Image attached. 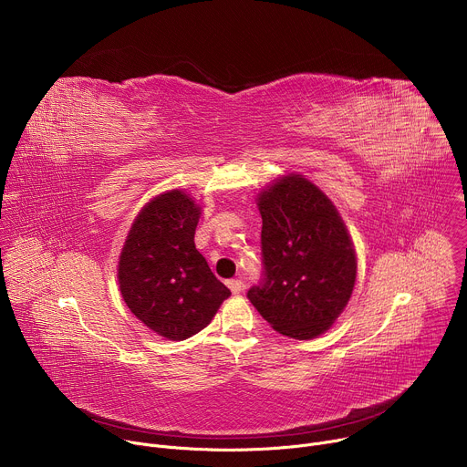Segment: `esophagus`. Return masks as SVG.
I'll return each instance as SVG.
<instances>
[{"label":"esophagus","instance_id":"esophagus-1","mask_svg":"<svg viewBox=\"0 0 467 467\" xmlns=\"http://www.w3.org/2000/svg\"><path fill=\"white\" fill-rule=\"evenodd\" d=\"M227 285L234 296L242 294V290H244V283L240 279H231V281H227Z\"/></svg>","mask_w":467,"mask_h":467}]
</instances>
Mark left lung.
Listing matches in <instances>:
<instances>
[{"label": "left lung", "instance_id": "8db88e82", "mask_svg": "<svg viewBox=\"0 0 467 467\" xmlns=\"http://www.w3.org/2000/svg\"><path fill=\"white\" fill-rule=\"evenodd\" d=\"M262 277L249 301L277 332L310 340L346 308L357 256L330 199L301 175H286L258 197Z\"/></svg>", "mask_w": 467, "mask_h": 467}]
</instances>
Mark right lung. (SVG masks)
I'll return each mask as SVG.
<instances>
[{"mask_svg": "<svg viewBox=\"0 0 467 467\" xmlns=\"http://www.w3.org/2000/svg\"><path fill=\"white\" fill-rule=\"evenodd\" d=\"M199 207L179 190L148 203L121 249L118 281L123 301L146 327L170 340L205 328L231 290L195 249Z\"/></svg>", "mask_w": 467, "mask_h": 467, "instance_id": "obj_1", "label": "right lung"}]
</instances>
